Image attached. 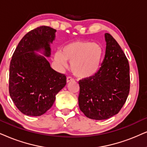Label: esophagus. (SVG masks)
I'll return each instance as SVG.
<instances>
[{
  "mask_svg": "<svg viewBox=\"0 0 147 147\" xmlns=\"http://www.w3.org/2000/svg\"><path fill=\"white\" fill-rule=\"evenodd\" d=\"M75 79H74L73 78L71 77H67V78H66V82L69 83V82H70V81H73Z\"/></svg>",
  "mask_w": 147,
  "mask_h": 147,
  "instance_id": "1",
  "label": "esophagus"
}]
</instances>
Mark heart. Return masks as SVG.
Instances as JSON below:
<instances>
[{"instance_id": "1", "label": "heart", "mask_w": 147, "mask_h": 147, "mask_svg": "<svg viewBox=\"0 0 147 147\" xmlns=\"http://www.w3.org/2000/svg\"><path fill=\"white\" fill-rule=\"evenodd\" d=\"M102 55V48L99 44L87 40H75L65 45L60 53H55V60L62 66H66V61H69L72 73L85 79L97 73Z\"/></svg>"}]
</instances>
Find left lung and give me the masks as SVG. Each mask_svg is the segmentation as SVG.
<instances>
[{
    "label": "left lung",
    "mask_w": 147,
    "mask_h": 147,
    "mask_svg": "<svg viewBox=\"0 0 147 147\" xmlns=\"http://www.w3.org/2000/svg\"><path fill=\"white\" fill-rule=\"evenodd\" d=\"M105 56L97 73L80 80L79 109L87 117L104 120L119 112L130 87L129 62L113 37L105 34Z\"/></svg>",
    "instance_id": "8db88e82"
}]
</instances>
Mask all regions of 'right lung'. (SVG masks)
I'll list each match as a JSON object with an SVG mask.
<instances>
[{"label": "right lung", "instance_id": "right-lung-1", "mask_svg": "<svg viewBox=\"0 0 147 147\" xmlns=\"http://www.w3.org/2000/svg\"><path fill=\"white\" fill-rule=\"evenodd\" d=\"M56 30L41 26L24 36L13 54L9 67V91L19 110L28 116H40L51 109L55 96L66 84L64 74L55 71L44 56L49 57L50 43Z\"/></svg>", "mask_w": 147, "mask_h": 147}]
</instances>
